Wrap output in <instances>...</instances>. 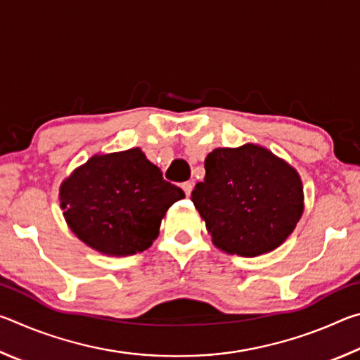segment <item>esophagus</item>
Here are the masks:
<instances>
[{"label": "esophagus", "mask_w": 360, "mask_h": 360, "mask_svg": "<svg viewBox=\"0 0 360 360\" xmlns=\"http://www.w3.org/2000/svg\"><path fill=\"white\" fill-rule=\"evenodd\" d=\"M182 191H184V193L187 195V197H191V193H192V188H193V184L191 181H187V182H182Z\"/></svg>", "instance_id": "1"}]
</instances>
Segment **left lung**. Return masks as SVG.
I'll return each instance as SVG.
<instances>
[{
  "instance_id": "obj_1",
  "label": "left lung",
  "mask_w": 360,
  "mask_h": 360,
  "mask_svg": "<svg viewBox=\"0 0 360 360\" xmlns=\"http://www.w3.org/2000/svg\"><path fill=\"white\" fill-rule=\"evenodd\" d=\"M205 169L192 202L214 246L255 257L281 246L294 231L303 214V186L283 158L248 143L210 152Z\"/></svg>"
}]
</instances>
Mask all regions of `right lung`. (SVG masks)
Segmentation results:
<instances>
[{"instance_id": "add662e5", "label": "right lung", "mask_w": 360, "mask_h": 360, "mask_svg": "<svg viewBox=\"0 0 360 360\" xmlns=\"http://www.w3.org/2000/svg\"><path fill=\"white\" fill-rule=\"evenodd\" d=\"M184 197L139 148L94 155L60 186V206L72 233L115 257L150 248L165 212Z\"/></svg>"}]
</instances>
